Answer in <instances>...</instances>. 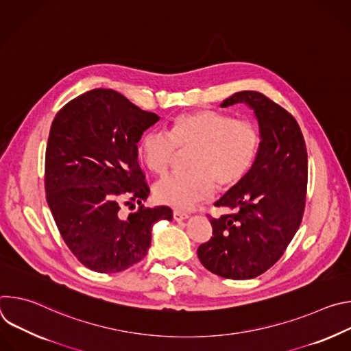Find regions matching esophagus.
<instances>
[{
	"mask_svg": "<svg viewBox=\"0 0 351 351\" xmlns=\"http://www.w3.org/2000/svg\"><path fill=\"white\" fill-rule=\"evenodd\" d=\"M187 217H189L187 213L180 211V210H173V219L175 221H182V219H186Z\"/></svg>",
	"mask_w": 351,
	"mask_h": 351,
	"instance_id": "1",
	"label": "esophagus"
}]
</instances>
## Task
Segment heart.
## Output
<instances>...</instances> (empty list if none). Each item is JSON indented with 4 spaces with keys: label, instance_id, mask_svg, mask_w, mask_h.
Returning <instances> with one entry per match:
<instances>
[{
    "label": "heart",
    "instance_id": "heart-1",
    "mask_svg": "<svg viewBox=\"0 0 351 351\" xmlns=\"http://www.w3.org/2000/svg\"><path fill=\"white\" fill-rule=\"evenodd\" d=\"M261 143L256 123L221 111L197 110L178 115L169 133L147 132L137 152L149 171L162 175L175 161L178 148H193L187 157L190 169L165 176L154 189L160 203L187 208L210 198L215 186L219 190L237 186L253 169Z\"/></svg>",
    "mask_w": 351,
    "mask_h": 351
}]
</instances>
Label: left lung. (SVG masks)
Segmentation results:
<instances>
[{
	"instance_id": "left-lung-1",
	"label": "left lung",
	"mask_w": 351,
	"mask_h": 351,
	"mask_svg": "<svg viewBox=\"0 0 351 351\" xmlns=\"http://www.w3.org/2000/svg\"><path fill=\"white\" fill-rule=\"evenodd\" d=\"M245 103L258 119L263 137L250 173L215 203L232 213L214 218L213 236L197 256L213 274L226 279H253L283 256L303 221L308 160L302 130L293 115L260 91L244 90L221 107Z\"/></svg>"
}]
</instances>
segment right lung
Listing matches in <instances>:
<instances>
[{
    "label": "right lung",
    "mask_w": 351,
    "mask_h": 351,
    "mask_svg": "<svg viewBox=\"0 0 351 351\" xmlns=\"http://www.w3.org/2000/svg\"><path fill=\"white\" fill-rule=\"evenodd\" d=\"M160 117L118 91L90 90L65 104L49 129L45 198L57 228L86 268L115 274L137 264L152 243V228L172 219L167 206L141 204L149 194L137 162V143ZM139 208L125 219V205Z\"/></svg>",
    "instance_id": "add662e5"
}]
</instances>
